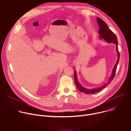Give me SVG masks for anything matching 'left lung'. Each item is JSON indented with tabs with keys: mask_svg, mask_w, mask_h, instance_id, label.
Returning a JSON list of instances; mask_svg holds the SVG:
<instances>
[{
	"mask_svg": "<svg viewBox=\"0 0 131 131\" xmlns=\"http://www.w3.org/2000/svg\"><path fill=\"white\" fill-rule=\"evenodd\" d=\"M97 22L99 24V25L100 26V30L99 31V38L100 39L104 40L105 41L109 43H113L114 44H115L116 45V51L117 52V55H118V60L116 62V63L114 65V67L113 68V71H112V73L110 77H109V79L108 81L107 82V83H105L104 85H102L101 86L98 87V88H95L94 89H86L83 86H82L80 83L79 82L77 78V72L75 71L74 72V82H75V84L77 88V89L79 90V91L83 92L84 93H85V94H94L95 93L99 92L102 90H103L104 88L107 86L110 82L111 81L113 80V78H114L115 76V73L116 72V69L117 67V65L118 64L119 61V57H120V54H119V52L118 51V40L117 37L116 35L112 31L107 24L100 17H97L96 18Z\"/></svg>",
	"mask_w": 131,
	"mask_h": 131,
	"instance_id": "8db88e82",
	"label": "left lung"
}]
</instances>
